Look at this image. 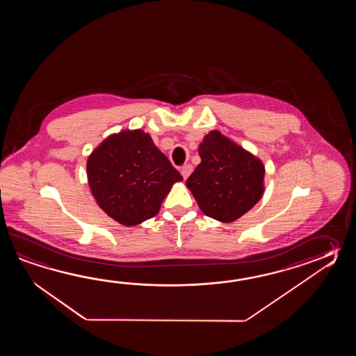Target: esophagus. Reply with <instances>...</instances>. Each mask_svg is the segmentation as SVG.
<instances>
[{"mask_svg":"<svg viewBox=\"0 0 356 356\" xmlns=\"http://www.w3.org/2000/svg\"><path fill=\"white\" fill-rule=\"evenodd\" d=\"M192 170H193V167L191 165V164H186V165H183L181 168V175L184 179H187L188 178L189 175L192 173Z\"/></svg>","mask_w":356,"mask_h":356,"instance_id":"1","label":"esophagus"}]
</instances>
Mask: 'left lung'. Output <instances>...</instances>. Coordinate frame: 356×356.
<instances>
[{
  "instance_id": "obj_1",
  "label": "left lung",
  "mask_w": 356,
  "mask_h": 356,
  "mask_svg": "<svg viewBox=\"0 0 356 356\" xmlns=\"http://www.w3.org/2000/svg\"><path fill=\"white\" fill-rule=\"evenodd\" d=\"M198 154L201 163L186 184L204 215L232 222L261 200L265 177L261 160L219 131L204 136Z\"/></svg>"
}]
</instances>
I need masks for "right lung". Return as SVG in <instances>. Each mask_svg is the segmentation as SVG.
Here are the masks:
<instances>
[{"mask_svg": "<svg viewBox=\"0 0 356 356\" xmlns=\"http://www.w3.org/2000/svg\"><path fill=\"white\" fill-rule=\"evenodd\" d=\"M88 181L99 207L126 227L152 219L181 175L141 129L106 138L88 159Z\"/></svg>", "mask_w": 356, "mask_h": 356, "instance_id": "add662e5", "label": "right lung"}]
</instances>
